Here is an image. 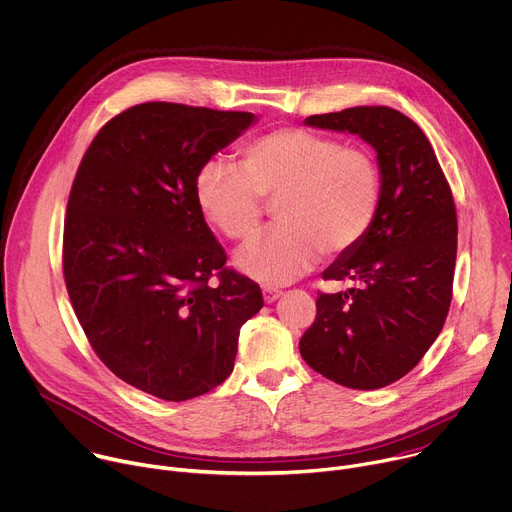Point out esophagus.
Returning <instances> with one entry per match:
<instances>
[{
	"instance_id": "obj_1",
	"label": "esophagus",
	"mask_w": 512,
	"mask_h": 512,
	"mask_svg": "<svg viewBox=\"0 0 512 512\" xmlns=\"http://www.w3.org/2000/svg\"><path fill=\"white\" fill-rule=\"evenodd\" d=\"M262 294H264V302H268V304H272L274 300H278L280 298V290H276V288H264L262 290Z\"/></svg>"
}]
</instances>
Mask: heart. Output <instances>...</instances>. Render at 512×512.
Instances as JSON below:
<instances>
[{
    "label": "heart",
    "mask_w": 512,
    "mask_h": 512,
    "mask_svg": "<svg viewBox=\"0 0 512 512\" xmlns=\"http://www.w3.org/2000/svg\"><path fill=\"white\" fill-rule=\"evenodd\" d=\"M240 168L203 163L193 179L195 206L222 238L250 242L274 206L278 228L246 248L238 266L266 286L309 270L319 254L337 258L369 234L381 203V169L359 145L302 129L262 133L240 149Z\"/></svg>",
    "instance_id": "b5f03b06"
}]
</instances>
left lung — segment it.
<instances>
[{"label":"left lung","mask_w":512,"mask_h":512,"mask_svg":"<svg viewBox=\"0 0 512 512\" xmlns=\"http://www.w3.org/2000/svg\"><path fill=\"white\" fill-rule=\"evenodd\" d=\"M311 127L349 131L377 151L381 203L359 246L341 254L319 292L302 359L351 389H379L410 373L440 335L452 302L458 218L450 183L424 131L389 107L313 115Z\"/></svg>","instance_id":"obj_1"}]
</instances>
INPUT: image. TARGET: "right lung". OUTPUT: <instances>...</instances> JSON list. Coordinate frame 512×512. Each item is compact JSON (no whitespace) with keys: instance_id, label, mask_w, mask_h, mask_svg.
<instances>
[{"instance_id":"obj_1","label":"right lung","mask_w":512,"mask_h":512,"mask_svg":"<svg viewBox=\"0 0 512 512\" xmlns=\"http://www.w3.org/2000/svg\"><path fill=\"white\" fill-rule=\"evenodd\" d=\"M252 121L143 102L96 133L72 181L62 270L76 319L119 379L165 401L224 383L242 325L264 306L193 197L197 169Z\"/></svg>"}]
</instances>
